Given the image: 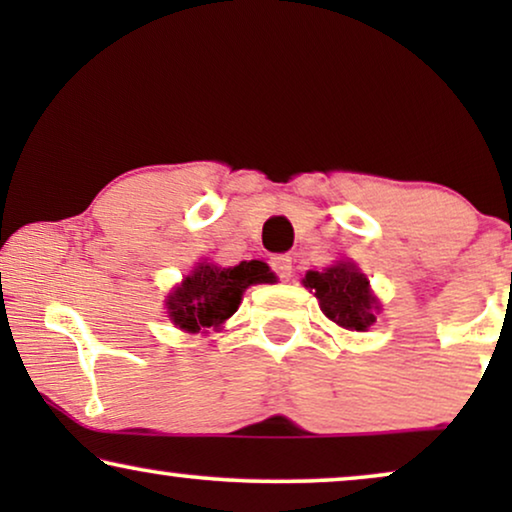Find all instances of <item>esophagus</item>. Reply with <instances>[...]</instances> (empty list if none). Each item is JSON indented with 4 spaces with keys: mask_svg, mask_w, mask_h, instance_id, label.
<instances>
[{
    "mask_svg": "<svg viewBox=\"0 0 512 512\" xmlns=\"http://www.w3.org/2000/svg\"><path fill=\"white\" fill-rule=\"evenodd\" d=\"M270 265H272V270H275V275L279 277V279H291V272H293V265H291V256L289 254H277V256H272V261H270Z\"/></svg>",
    "mask_w": 512,
    "mask_h": 512,
    "instance_id": "esophagus-1",
    "label": "esophagus"
}]
</instances>
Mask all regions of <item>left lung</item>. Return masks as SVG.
Wrapping results in <instances>:
<instances>
[{
    "label": "left lung",
    "instance_id": "1",
    "mask_svg": "<svg viewBox=\"0 0 512 512\" xmlns=\"http://www.w3.org/2000/svg\"><path fill=\"white\" fill-rule=\"evenodd\" d=\"M303 284L314 291L321 312L347 331H366L373 326L377 303L368 279L352 263L333 265L324 272H307Z\"/></svg>",
    "mask_w": 512,
    "mask_h": 512
}]
</instances>
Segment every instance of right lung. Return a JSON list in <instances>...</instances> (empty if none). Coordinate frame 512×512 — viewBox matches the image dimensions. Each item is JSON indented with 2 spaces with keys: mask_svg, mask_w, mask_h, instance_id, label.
<instances>
[{
  "mask_svg": "<svg viewBox=\"0 0 512 512\" xmlns=\"http://www.w3.org/2000/svg\"><path fill=\"white\" fill-rule=\"evenodd\" d=\"M265 282H275V275L263 261H242L235 268L200 263L167 298L170 319L188 333L216 328L237 312L247 286Z\"/></svg>",
  "mask_w": 512,
  "mask_h": 512,
  "instance_id": "add662e5",
  "label": "right lung"
}]
</instances>
